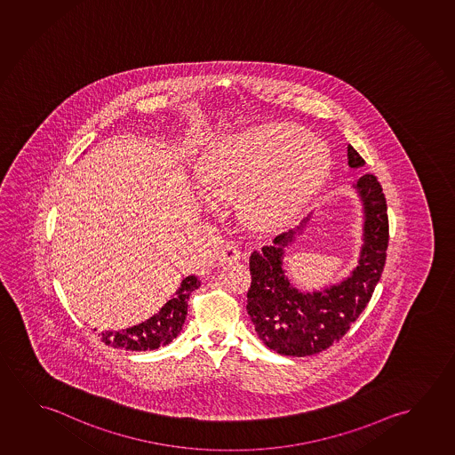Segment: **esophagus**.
<instances>
[{
	"mask_svg": "<svg viewBox=\"0 0 455 455\" xmlns=\"http://www.w3.org/2000/svg\"><path fill=\"white\" fill-rule=\"evenodd\" d=\"M237 259H240V251H238L235 243L228 242L226 245L221 246V250H220V262L221 264H229V262H234V260Z\"/></svg>",
	"mask_w": 455,
	"mask_h": 455,
	"instance_id": "34e87169",
	"label": "esophagus"
}]
</instances>
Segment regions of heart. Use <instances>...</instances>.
<instances>
[{
  "label": "heart",
  "mask_w": 455,
  "mask_h": 455,
  "mask_svg": "<svg viewBox=\"0 0 455 455\" xmlns=\"http://www.w3.org/2000/svg\"><path fill=\"white\" fill-rule=\"evenodd\" d=\"M332 167L324 142L294 124H260L218 142L204 163V185L220 199L243 198L248 220L276 226L323 188Z\"/></svg>",
  "instance_id": "b5f03b06"
}]
</instances>
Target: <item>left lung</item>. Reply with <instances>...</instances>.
I'll return each instance as SVG.
<instances>
[{
  "label": "left lung",
  "instance_id": "1",
  "mask_svg": "<svg viewBox=\"0 0 455 455\" xmlns=\"http://www.w3.org/2000/svg\"><path fill=\"white\" fill-rule=\"evenodd\" d=\"M347 164L354 169L365 164L351 145H347ZM354 188L363 205V245L357 267L343 282L303 292L284 274V248L302 234L310 217L294 231L275 237L274 245L262 246L250 256L251 286L246 294V311L258 337L272 351L294 357L321 353L349 331L370 302L386 264L387 204L371 173L362 175Z\"/></svg>",
  "mask_w": 455,
  "mask_h": 455
}]
</instances>
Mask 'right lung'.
Segmentation results:
<instances>
[{"instance_id":"obj_1","label":"right lung","mask_w":455,"mask_h":455,"mask_svg":"<svg viewBox=\"0 0 455 455\" xmlns=\"http://www.w3.org/2000/svg\"><path fill=\"white\" fill-rule=\"evenodd\" d=\"M199 286L201 282L197 276L189 275L181 282L175 296L164 303L156 315L130 329L101 332L100 337L108 347L126 351H152L159 347H166L180 333L181 325L187 319L188 299Z\"/></svg>"}]
</instances>
